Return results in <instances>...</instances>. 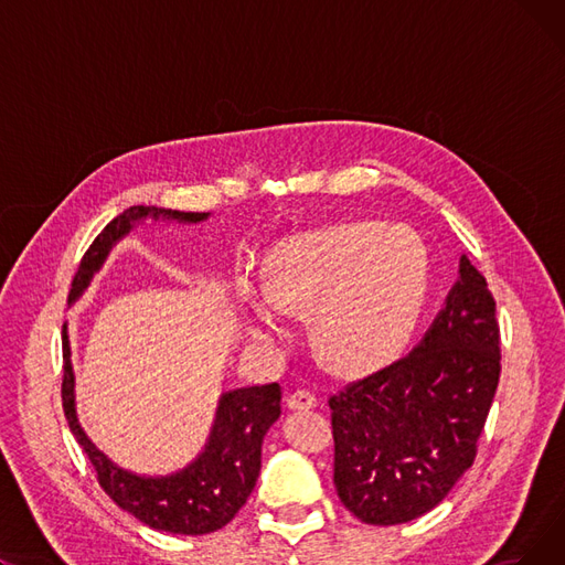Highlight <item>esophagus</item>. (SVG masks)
I'll list each match as a JSON object with an SVG mask.
<instances>
[{"instance_id":"esophagus-1","label":"esophagus","mask_w":565,"mask_h":565,"mask_svg":"<svg viewBox=\"0 0 565 565\" xmlns=\"http://www.w3.org/2000/svg\"><path fill=\"white\" fill-rule=\"evenodd\" d=\"M286 405L290 409H311L318 405V398L313 392L309 390H295L288 398H286Z\"/></svg>"}]
</instances>
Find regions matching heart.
<instances>
[{"instance_id": "1", "label": "heart", "mask_w": 565, "mask_h": 565, "mask_svg": "<svg viewBox=\"0 0 565 565\" xmlns=\"http://www.w3.org/2000/svg\"><path fill=\"white\" fill-rule=\"evenodd\" d=\"M426 265L412 237L387 226H334L279 243L265 260L263 292L243 286L245 332L286 337L284 311L313 309V341L337 369L387 362L426 302Z\"/></svg>"}]
</instances>
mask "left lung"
I'll list each match as a JSON object with an SVG mask.
<instances>
[{"instance_id":"obj_1","label":"left lung","mask_w":565,"mask_h":565,"mask_svg":"<svg viewBox=\"0 0 565 565\" xmlns=\"http://www.w3.org/2000/svg\"><path fill=\"white\" fill-rule=\"evenodd\" d=\"M499 362L497 302L462 256L458 281L419 345L330 396L343 507L377 526L433 511L477 458Z\"/></svg>"}]
</instances>
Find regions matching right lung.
Returning <instances> with one entry per match:
<instances>
[{
	"label": "right lung",
	"mask_w": 565,
	"mask_h": 565,
	"mask_svg": "<svg viewBox=\"0 0 565 565\" xmlns=\"http://www.w3.org/2000/svg\"><path fill=\"white\" fill-rule=\"evenodd\" d=\"M153 215L201 222L207 213H183L164 211L156 205H130L128 211L116 215L92 243L77 265L71 284V300L92 281L94 273L103 265L111 245L132 228L135 222ZM64 380L62 403L68 426L79 441V447L92 460L100 488L121 507L132 513L139 522L151 529L185 533V536H203L228 524L241 511L252 494L260 471V444L281 414V387L277 382L263 387H245L222 396L217 419L205 451L183 471L162 479H143L116 467L105 454H100L88 439L77 422L75 396H73V366L71 348L64 324Z\"/></svg>",
	"instance_id": "obj_1"
}]
</instances>
